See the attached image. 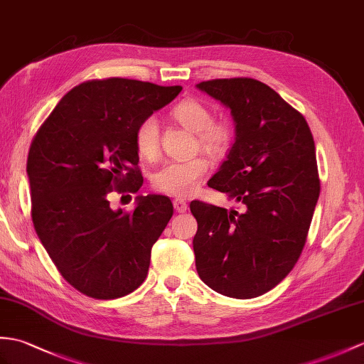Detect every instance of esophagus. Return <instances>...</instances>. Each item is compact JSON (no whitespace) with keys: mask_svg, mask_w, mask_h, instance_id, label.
Masks as SVG:
<instances>
[{"mask_svg":"<svg viewBox=\"0 0 364 364\" xmlns=\"http://www.w3.org/2000/svg\"><path fill=\"white\" fill-rule=\"evenodd\" d=\"M173 208L176 213H186V210H188V203H186V200H183V198H175Z\"/></svg>","mask_w":364,"mask_h":364,"instance_id":"34e87169","label":"esophagus"}]
</instances>
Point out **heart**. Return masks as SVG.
Here are the masks:
<instances>
[{
	"label": "heart",
	"instance_id": "heart-1",
	"mask_svg": "<svg viewBox=\"0 0 364 364\" xmlns=\"http://www.w3.org/2000/svg\"><path fill=\"white\" fill-rule=\"evenodd\" d=\"M172 117L186 129L197 133L198 146L209 155H223L231 144L232 132L225 121H214L213 112L197 99H184L172 108ZM134 146L146 159H155L159 154V127L154 116L142 119L134 130ZM209 164L203 156L184 161H168L154 173L155 189L175 197H189L197 191Z\"/></svg>",
	"mask_w": 364,
	"mask_h": 364
}]
</instances>
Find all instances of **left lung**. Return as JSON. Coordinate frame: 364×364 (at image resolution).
<instances>
[{"label":"left lung","instance_id":"8db88e82","mask_svg":"<svg viewBox=\"0 0 364 364\" xmlns=\"http://www.w3.org/2000/svg\"><path fill=\"white\" fill-rule=\"evenodd\" d=\"M197 88L231 109L235 142L208 186L242 208L191 203L197 272L225 296L257 298L291 272L306 245L319 197L314 136L298 109L256 79Z\"/></svg>","mask_w":364,"mask_h":364}]
</instances>
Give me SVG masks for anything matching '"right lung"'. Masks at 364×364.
Segmentation results:
<instances>
[{"instance_id": "obj_1", "label": "right lung", "mask_w": 364, "mask_h": 364, "mask_svg": "<svg viewBox=\"0 0 364 364\" xmlns=\"http://www.w3.org/2000/svg\"><path fill=\"white\" fill-rule=\"evenodd\" d=\"M180 91L121 77L83 82L32 139L26 172L33 228L65 281L90 298L125 296L147 277L172 201L138 197L134 210L124 213L109 208L107 196L139 191L134 130Z\"/></svg>"}]
</instances>
